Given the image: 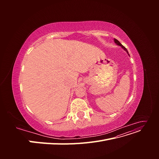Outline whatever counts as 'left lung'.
<instances>
[{"label":"left lung","mask_w":159,"mask_h":159,"mask_svg":"<svg viewBox=\"0 0 159 159\" xmlns=\"http://www.w3.org/2000/svg\"><path fill=\"white\" fill-rule=\"evenodd\" d=\"M114 42H115V44H116L117 45H118V46H121V48H122L125 50V51L127 53V54H128V56H130L129 55V52H128V51H127V50L121 44V43H120L117 39H115V38H114Z\"/></svg>","instance_id":"1"}]
</instances>
